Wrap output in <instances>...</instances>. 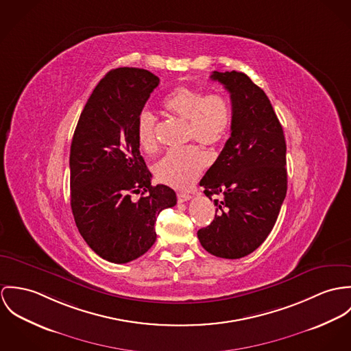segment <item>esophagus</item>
I'll list each match as a JSON object with an SVG mask.
<instances>
[{
  "mask_svg": "<svg viewBox=\"0 0 351 351\" xmlns=\"http://www.w3.org/2000/svg\"><path fill=\"white\" fill-rule=\"evenodd\" d=\"M190 199H191V195L190 194H183V193H179V194H178V202H179V203L187 202V200H190Z\"/></svg>",
  "mask_w": 351,
  "mask_h": 351,
  "instance_id": "34e87169",
  "label": "esophagus"
}]
</instances>
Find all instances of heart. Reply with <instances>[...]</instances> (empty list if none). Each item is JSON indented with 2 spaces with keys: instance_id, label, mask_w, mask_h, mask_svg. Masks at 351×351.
Returning <instances> with one entry per match:
<instances>
[{
  "instance_id": "obj_1",
  "label": "heart",
  "mask_w": 351,
  "mask_h": 351,
  "mask_svg": "<svg viewBox=\"0 0 351 351\" xmlns=\"http://www.w3.org/2000/svg\"><path fill=\"white\" fill-rule=\"evenodd\" d=\"M164 109L175 117L187 121V138L206 147L222 144L230 130L232 106L219 93L204 94L189 86L173 88L162 101ZM137 141L147 154L156 152L157 119L151 112L143 110L136 122ZM208 157L197 147L169 151L154 168L160 183L178 190L189 189L207 167Z\"/></svg>"
}]
</instances>
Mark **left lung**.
<instances>
[{"label":"left lung","instance_id":"left-lung-1","mask_svg":"<svg viewBox=\"0 0 351 351\" xmlns=\"http://www.w3.org/2000/svg\"><path fill=\"white\" fill-rule=\"evenodd\" d=\"M210 78L230 93L232 134L200 180L206 196L219 199L197 238L213 256L235 260L272 232L287 194V144L269 98L246 74L214 71Z\"/></svg>","mask_w":351,"mask_h":351}]
</instances>
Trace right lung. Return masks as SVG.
Wrapping results in <instances>:
<instances>
[{
	"label": "right lung",
	"instance_id": "add662e5",
	"mask_svg": "<svg viewBox=\"0 0 351 351\" xmlns=\"http://www.w3.org/2000/svg\"><path fill=\"white\" fill-rule=\"evenodd\" d=\"M160 79L133 67L109 71L94 88L70 152L71 208L79 233L104 260L125 264L156 241L157 215L176 204L172 189L152 186L136 122ZM140 194L136 199L131 195Z\"/></svg>",
	"mask_w": 351,
	"mask_h": 351
}]
</instances>
